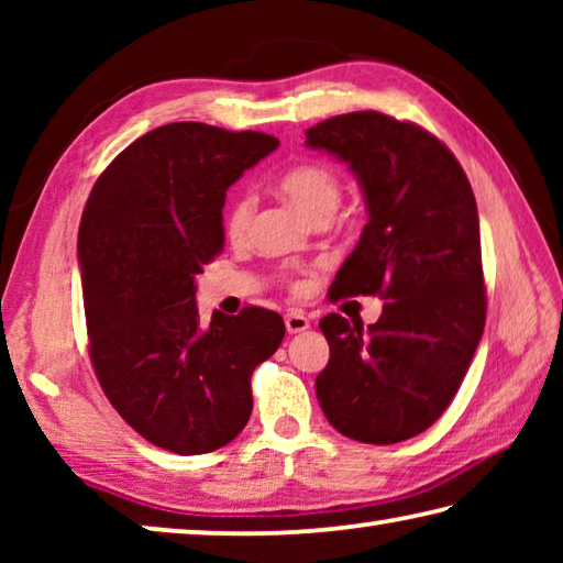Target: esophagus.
Segmentation results:
<instances>
[{"label": "esophagus", "mask_w": 563, "mask_h": 563, "mask_svg": "<svg viewBox=\"0 0 563 563\" xmlns=\"http://www.w3.org/2000/svg\"><path fill=\"white\" fill-rule=\"evenodd\" d=\"M310 328V320L302 316L300 310H290L288 316H285V330L290 332V335H295V332H302Z\"/></svg>", "instance_id": "1"}]
</instances>
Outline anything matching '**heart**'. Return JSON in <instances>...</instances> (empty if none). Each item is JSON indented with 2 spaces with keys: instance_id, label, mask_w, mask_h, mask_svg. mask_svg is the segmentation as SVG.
Listing matches in <instances>:
<instances>
[{
  "instance_id": "b5f03b06",
  "label": "heart",
  "mask_w": 563,
  "mask_h": 563,
  "mask_svg": "<svg viewBox=\"0 0 563 563\" xmlns=\"http://www.w3.org/2000/svg\"><path fill=\"white\" fill-rule=\"evenodd\" d=\"M278 188L283 190L290 201L300 208L305 216L312 221H328V218L338 211L342 201V180L340 174L332 166L322 164V161H305L285 170L278 178ZM255 213L253 196L238 194L225 213V233L233 241H243L251 231Z\"/></svg>"
}]
</instances>
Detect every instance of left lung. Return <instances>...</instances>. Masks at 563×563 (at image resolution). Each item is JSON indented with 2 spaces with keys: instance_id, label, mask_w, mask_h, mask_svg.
Returning <instances> with one entry per match:
<instances>
[{
  "instance_id": "1",
  "label": "left lung",
  "mask_w": 563,
  "mask_h": 563,
  "mask_svg": "<svg viewBox=\"0 0 563 563\" xmlns=\"http://www.w3.org/2000/svg\"><path fill=\"white\" fill-rule=\"evenodd\" d=\"M305 139L345 161L369 216L330 290L385 300L367 328L338 312L320 320L330 362L316 379L318 402L350 440L405 442L450 407L484 332L472 186L440 139L377 111L332 117Z\"/></svg>"
}]
</instances>
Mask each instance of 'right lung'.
I'll list each match as a JSON object with an SVG mask.
<instances>
[{"label":"right lung","instance_id":"1","mask_svg":"<svg viewBox=\"0 0 563 563\" xmlns=\"http://www.w3.org/2000/svg\"><path fill=\"white\" fill-rule=\"evenodd\" d=\"M280 141L198 121L133 141L91 188L79 268L93 373L151 444L206 454L241 434L253 369L280 347L278 312H213L201 325L196 275L223 251V203Z\"/></svg>","mask_w":563,"mask_h":563}]
</instances>
